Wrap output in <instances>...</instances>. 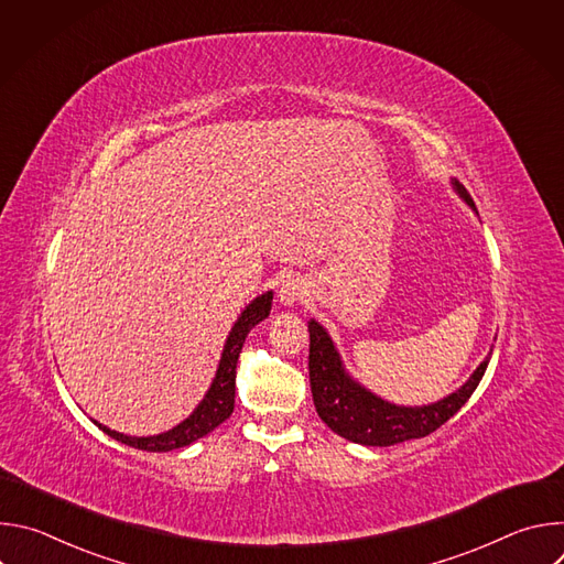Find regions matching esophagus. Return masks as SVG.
I'll use <instances>...</instances> for the list:
<instances>
[{"instance_id":"1","label":"esophagus","mask_w":564,"mask_h":564,"mask_svg":"<svg viewBox=\"0 0 564 564\" xmlns=\"http://www.w3.org/2000/svg\"><path fill=\"white\" fill-rule=\"evenodd\" d=\"M307 294V281L299 274H288L283 281H281V288H279V299L283 305H294L299 301H303Z\"/></svg>"}]
</instances>
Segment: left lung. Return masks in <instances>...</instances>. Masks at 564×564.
I'll return each instance as SVG.
<instances>
[{"mask_svg": "<svg viewBox=\"0 0 564 564\" xmlns=\"http://www.w3.org/2000/svg\"><path fill=\"white\" fill-rule=\"evenodd\" d=\"M453 187L466 200V205L475 207L464 185L453 181ZM307 330L310 388L316 413L337 435L364 446H392L406 440L426 437L433 431H437L466 404L481 377H485L491 359L487 357L481 361L459 390L444 397L437 404L415 409L394 406L390 401H383L381 397L359 386L344 370L341 357L324 326L310 318Z\"/></svg>", "mask_w": 564, "mask_h": 564, "instance_id": "left-lung-1", "label": "left lung"}]
</instances>
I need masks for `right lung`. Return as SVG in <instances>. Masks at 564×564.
Returning a JSON list of instances; mask_svg holds the SVG:
<instances>
[{
    "label": "right lung",
    "instance_id": "obj_1",
    "mask_svg": "<svg viewBox=\"0 0 564 564\" xmlns=\"http://www.w3.org/2000/svg\"><path fill=\"white\" fill-rule=\"evenodd\" d=\"M270 310H272V292H265V294L257 296L243 312H240L238 321L234 324V328L225 341L220 364H218L216 377H214L207 394L203 397L196 411L185 422L174 426L172 431L153 435V437H131V435L111 431V429L98 424L96 420H94V424L102 433L113 437L116 442H122L127 446H133L138 451H149V453H165V451L183 448V446H189L192 442L205 437L207 433H212L218 424H223L231 415L234 394H236V361H238L240 348H243L248 333L257 324H261V321L270 314Z\"/></svg>",
    "mask_w": 564,
    "mask_h": 564
}]
</instances>
